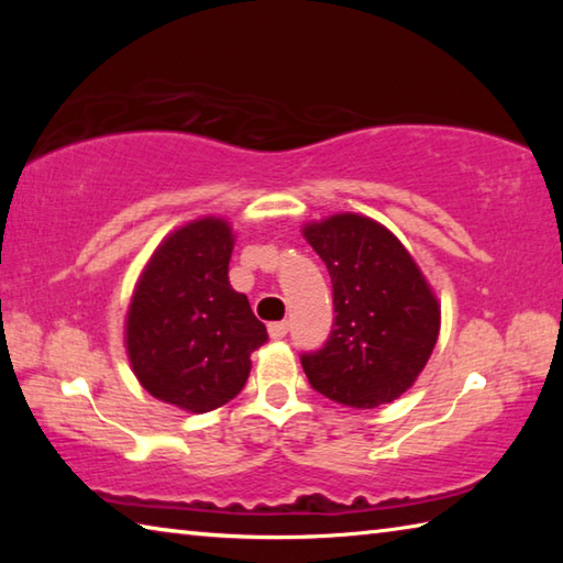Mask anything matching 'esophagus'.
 Masks as SVG:
<instances>
[{"label":"esophagus","instance_id":"34e87169","mask_svg":"<svg viewBox=\"0 0 563 563\" xmlns=\"http://www.w3.org/2000/svg\"><path fill=\"white\" fill-rule=\"evenodd\" d=\"M268 335L273 340H283L285 335H288V322H271L268 325Z\"/></svg>","mask_w":563,"mask_h":563}]
</instances>
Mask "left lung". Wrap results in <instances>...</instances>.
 <instances>
[{
    "mask_svg": "<svg viewBox=\"0 0 563 563\" xmlns=\"http://www.w3.org/2000/svg\"><path fill=\"white\" fill-rule=\"evenodd\" d=\"M302 235L328 265L335 305L325 347L300 357L312 389L355 409L395 402L440 338L432 285L399 238L367 216L335 213L305 223Z\"/></svg>",
    "mask_w": 563,
    "mask_h": 563,
    "instance_id": "left-lung-1",
    "label": "left lung"
}]
</instances>
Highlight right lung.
Instances as JSON below:
<instances>
[{"label":"right lung","mask_w":563,"mask_h":563,"mask_svg":"<svg viewBox=\"0 0 563 563\" xmlns=\"http://www.w3.org/2000/svg\"><path fill=\"white\" fill-rule=\"evenodd\" d=\"M235 235L206 216L168 233L133 288L123 340L148 395L203 415L241 393L268 332L228 280Z\"/></svg>","instance_id":"add662e5"}]
</instances>
